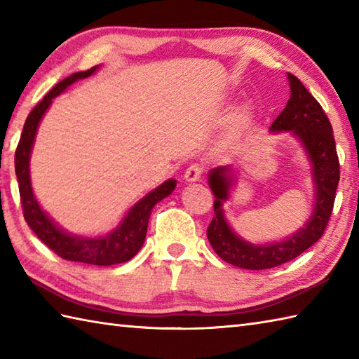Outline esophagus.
Instances as JSON below:
<instances>
[{
	"label": "esophagus",
	"mask_w": 359,
	"mask_h": 359,
	"mask_svg": "<svg viewBox=\"0 0 359 359\" xmlns=\"http://www.w3.org/2000/svg\"><path fill=\"white\" fill-rule=\"evenodd\" d=\"M202 174H203V165H201V163H193V165H189V166L187 168V171H185V180H187V182H196V180L201 179Z\"/></svg>",
	"instance_id": "34e87169"
}]
</instances>
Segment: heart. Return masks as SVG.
Masks as SVG:
<instances>
[{"label":"heart","instance_id":"heart-1","mask_svg":"<svg viewBox=\"0 0 359 359\" xmlns=\"http://www.w3.org/2000/svg\"><path fill=\"white\" fill-rule=\"evenodd\" d=\"M248 121V111L247 109H241L238 111L233 116V120H231V133L233 134H238L241 129L247 125Z\"/></svg>","mask_w":359,"mask_h":359}]
</instances>
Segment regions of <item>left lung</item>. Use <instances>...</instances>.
I'll return each instance as SVG.
<instances>
[{
  "mask_svg": "<svg viewBox=\"0 0 359 359\" xmlns=\"http://www.w3.org/2000/svg\"><path fill=\"white\" fill-rule=\"evenodd\" d=\"M290 95L287 106L270 126L271 133L292 131L304 144L311 162L315 180V208L299 231L290 238L253 245L241 239L228 225L222 202L230 196L233 184L230 168H215L208 175V184L215 194V217L208 225L207 236L212 250L225 262L247 270H266L285 264L304 253L321 239L333 210L334 196L339 182V158L334 144L333 128L323 106L316 102L299 79L287 74Z\"/></svg>",
  "mask_w": 359,
  "mask_h": 359,
  "instance_id": "1",
  "label": "left lung"
}]
</instances>
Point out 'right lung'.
Masks as SVG:
<instances>
[{
    "label": "right lung",
    "instance_id": "add662e5",
    "mask_svg": "<svg viewBox=\"0 0 359 359\" xmlns=\"http://www.w3.org/2000/svg\"><path fill=\"white\" fill-rule=\"evenodd\" d=\"M97 69L98 66H94L89 71L75 72L71 77L60 81L30 111L25 128H22L17 151H15V172H17L18 179L22 215H25L27 225L38 236V239L43 241L53 253L66 259V261L106 266L128 262L129 259H133L139 253L144 242V236H147L151 211L157 202L165 199L166 196H170L174 191L175 180H166L154 191L144 196L128 211V215L116 230L104 236V238H81V236L67 234L65 230L53 224V220L40 208L34 196L32 187H30L29 174L30 151L34 147L38 125H40L44 112L50 106L52 98L62 94L74 81L93 75Z\"/></svg>",
    "mask_w": 359,
    "mask_h": 359
}]
</instances>
